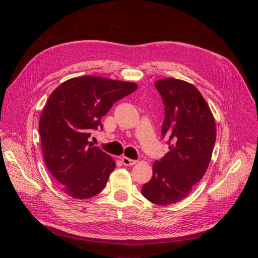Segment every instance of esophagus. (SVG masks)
Here are the masks:
<instances>
[{"instance_id": "1", "label": "esophagus", "mask_w": 258, "mask_h": 258, "mask_svg": "<svg viewBox=\"0 0 258 258\" xmlns=\"http://www.w3.org/2000/svg\"><path fill=\"white\" fill-rule=\"evenodd\" d=\"M121 161H122V163L124 165H134V164H136L138 162V160H133V159H130L127 157H122Z\"/></svg>"}]
</instances>
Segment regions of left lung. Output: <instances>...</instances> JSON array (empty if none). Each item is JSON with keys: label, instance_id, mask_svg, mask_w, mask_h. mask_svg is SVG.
<instances>
[{"label": "left lung", "instance_id": "1", "mask_svg": "<svg viewBox=\"0 0 258 258\" xmlns=\"http://www.w3.org/2000/svg\"><path fill=\"white\" fill-rule=\"evenodd\" d=\"M164 104L162 138L169 151L153 164L152 178L143 196L158 205L185 199L202 178L216 138L213 115L197 88L187 82L163 79L155 83Z\"/></svg>", "mask_w": 258, "mask_h": 258}]
</instances>
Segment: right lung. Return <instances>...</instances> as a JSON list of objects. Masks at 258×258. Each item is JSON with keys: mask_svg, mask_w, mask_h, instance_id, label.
<instances>
[{"mask_svg": "<svg viewBox=\"0 0 258 258\" xmlns=\"http://www.w3.org/2000/svg\"><path fill=\"white\" fill-rule=\"evenodd\" d=\"M134 83L100 77L71 79L49 97L39 133L46 166L63 191L76 199L99 194L115 168V161L89 142L103 128L101 118L112 105L134 93Z\"/></svg>", "mask_w": 258, "mask_h": 258, "instance_id": "add662e5", "label": "right lung"}]
</instances>
